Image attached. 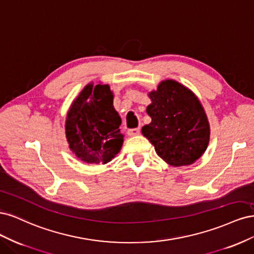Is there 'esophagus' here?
<instances>
[{
    "label": "esophagus",
    "mask_w": 254,
    "mask_h": 254,
    "mask_svg": "<svg viewBox=\"0 0 254 254\" xmlns=\"http://www.w3.org/2000/svg\"><path fill=\"white\" fill-rule=\"evenodd\" d=\"M140 133V128H133V129H129L127 131V134L129 136H134Z\"/></svg>",
    "instance_id": "1"
}]
</instances>
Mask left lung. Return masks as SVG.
<instances>
[{
	"label": "left lung",
	"instance_id": "obj_1",
	"mask_svg": "<svg viewBox=\"0 0 254 254\" xmlns=\"http://www.w3.org/2000/svg\"><path fill=\"white\" fill-rule=\"evenodd\" d=\"M147 95L151 104L146 112L151 122L142 128L143 135L167 164L195 163L206 150L211 134L200 101L193 91L174 79L162 80Z\"/></svg>",
	"mask_w": 254,
	"mask_h": 254
}]
</instances>
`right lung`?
<instances>
[{
  "instance_id": "add662e5",
  "label": "right lung",
  "mask_w": 254,
  "mask_h": 254,
  "mask_svg": "<svg viewBox=\"0 0 254 254\" xmlns=\"http://www.w3.org/2000/svg\"><path fill=\"white\" fill-rule=\"evenodd\" d=\"M109 84L88 83L72 102L65 120L68 148L80 161L106 164L120 152L124 134Z\"/></svg>"
}]
</instances>
